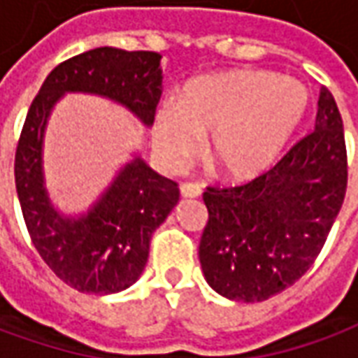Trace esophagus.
<instances>
[{"label":"esophagus","mask_w":358,"mask_h":358,"mask_svg":"<svg viewBox=\"0 0 358 358\" xmlns=\"http://www.w3.org/2000/svg\"><path fill=\"white\" fill-rule=\"evenodd\" d=\"M180 194H182V197H199L201 187H199V184H194V182H184L180 186Z\"/></svg>","instance_id":"1"}]
</instances>
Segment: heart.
Here are the masks:
<instances>
[{
  "instance_id": "obj_1",
  "label": "heart",
  "mask_w": 358,
  "mask_h": 358,
  "mask_svg": "<svg viewBox=\"0 0 358 358\" xmlns=\"http://www.w3.org/2000/svg\"><path fill=\"white\" fill-rule=\"evenodd\" d=\"M307 88L272 71L234 69L199 76L178 103L159 107L153 143L169 166L195 155L210 134L207 155L220 176L251 180L276 163L308 109Z\"/></svg>"
}]
</instances>
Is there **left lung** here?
I'll return each mask as SVG.
<instances>
[{
	"instance_id": "left-lung-1",
	"label": "left lung",
	"mask_w": 358,
	"mask_h": 358,
	"mask_svg": "<svg viewBox=\"0 0 358 358\" xmlns=\"http://www.w3.org/2000/svg\"><path fill=\"white\" fill-rule=\"evenodd\" d=\"M347 189L343 120L320 90L315 130L268 172L240 186H209V222L199 261L209 285L228 299L255 303L284 292L322 251Z\"/></svg>"
}]
</instances>
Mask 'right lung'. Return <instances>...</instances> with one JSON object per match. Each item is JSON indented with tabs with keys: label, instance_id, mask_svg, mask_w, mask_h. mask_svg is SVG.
Returning <instances> with one entry per match:
<instances>
[{
	"label": "right lung",
	"instance_id": "1",
	"mask_svg": "<svg viewBox=\"0 0 358 358\" xmlns=\"http://www.w3.org/2000/svg\"><path fill=\"white\" fill-rule=\"evenodd\" d=\"M163 71L155 51L95 48L50 73L28 109L15 153V186L30 240L43 263L82 293L122 292L140 278L151 234L180 199L178 184L136 157L82 217H63L43 184V134L55 103L69 92L124 105L145 126L155 120Z\"/></svg>",
	"mask_w": 358,
	"mask_h": 358
}]
</instances>
